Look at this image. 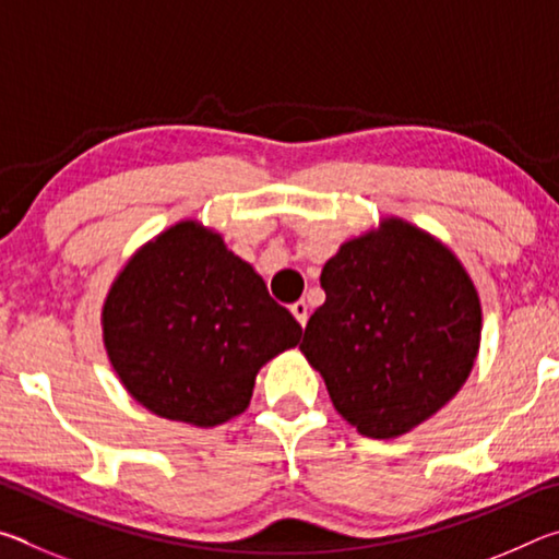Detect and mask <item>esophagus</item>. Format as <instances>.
<instances>
[{"label":"esophagus","mask_w":559,"mask_h":559,"mask_svg":"<svg viewBox=\"0 0 559 559\" xmlns=\"http://www.w3.org/2000/svg\"><path fill=\"white\" fill-rule=\"evenodd\" d=\"M290 313H293V318L298 320L300 328H306V323H308V306H306V300H296V302H293Z\"/></svg>","instance_id":"obj_1"}]
</instances>
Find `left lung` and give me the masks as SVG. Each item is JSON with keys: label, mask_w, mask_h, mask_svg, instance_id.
I'll return each mask as SVG.
<instances>
[{"label": "left lung", "mask_w": 559, "mask_h": 559, "mask_svg": "<svg viewBox=\"0 0 559 559\" xmlns=\"http://www.w3.org/2000/svg\"><path fill=\"white\" fill-rule=\"evenodd\" d=\"M325 302L300 349L335 409L372 439L429 419L461 390L480 343V302L447 246L390 219L325 263Z\"/></svg>", "instance_id": "obj_1"}]
</instances>
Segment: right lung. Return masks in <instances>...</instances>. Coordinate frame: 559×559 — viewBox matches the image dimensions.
<instances>
[{
	"mask_svg": "<svg viewBox=\"0 0 559 559\" xmlns=\"http://www.w3.org/2000/svg\"><path fill=\"white\" fill-rule=\"evenodd\" d=\"M302 328L222 236L182 222L112 283L103 337L126 390L150 412L216 427L251 402L263 362Z\"/></svg>",
	"mask_w": 559,
	"mask_h": 559,
	"instance_id": "1",
	"label": "right lung"
}]
</instances>
